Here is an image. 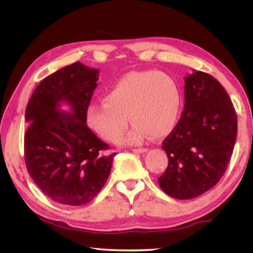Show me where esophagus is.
<instances>
[{
	"mask_svg": "<svg viewBox=\"0 0 253 253\" xmlns=\"http://www.w3.org/2000/svg\"><path fill=\"white\" fill-rule=\"evenodd\" d=\"M132 152L138 153V154H143V153L148 152V148H135V149H132Z\"/></svg>",
	"mask_w": 253,
	"mask_h": 253,
	"instance_id": "obj_1",
	"label": "esophagus"
}]
</instances>
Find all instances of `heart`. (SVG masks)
Instances as JSON below:
<instances>
[{
	"label": "heart",
	"mask_w": 253,
	"mask_h": 253,
	"mask_svg": "<svg viewBox=\"0 0 253 253\" xmlns=\"http://www.w3.org/2000/svg\"><path fill=\"white\" fill-rule=\"evenodd\" d=\"M181 88L172 76L156 70L130 71L109 85L104 101L85 109L88 127L108 142L116 143L134 124L124 144H140L148 136L161 139L176 127L181 116Z\"/></svg>",
	"instance_id": "heart-1"
}]
</instances>
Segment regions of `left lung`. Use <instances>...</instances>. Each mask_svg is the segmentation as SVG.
I'll return each instance as SVG.
<instances>
[{
    "label": "left lung",
    "mask_w": 253,
    "mask_h": 253,
    "mask_svg": "<svg viewBox=\"0 0 253 253\" xmlns=\"http://www.w3.org/2000/svg\"><path fill=\"white\" fill-rule=\"evenodd\" d=\"M184 81V110L163 142L169 166L158 184L174 199L191 200L223 176L233 152L238 121L229 95L211 75L193 70Z\"/></svg>",
    "instance_id": "left-lung-1"
}]
</instances>
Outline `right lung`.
<instances>
[{
	"instance_id": "1",
	"label": "right lung",
	"mask_w": 253,
	"mask_h": 253,
	"mask_svg": "<svg viewBox=\"0 0 253 253\" xmlns=\"http://www.w3.org/2000/svg\"><path fill=\"white\" fill-rule=\"evenodd\" d=\"M99 70L75 62L38 84L25 109L24 160L34 183L55 202L78 207L95 199L109 177L113 154L85 125ZM62 103L70 112L60 111Z\"/></svg>"
}]
</instances>
